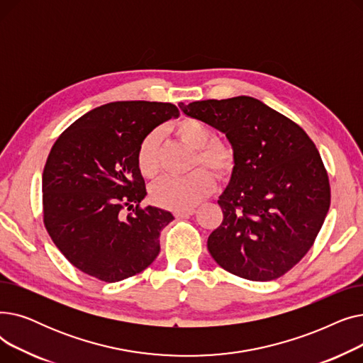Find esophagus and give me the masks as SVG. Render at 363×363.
Returning a JSON list of instances; mask_svg holds the SVG:
<instances>
[{
	"instance_id": "1",
	"label": "esophagus",
	"mask_w": 363,
	"mask_h": 363,
	"mask_svg": "<svg viewBox=\"0 0 363 363\" xmlns=\"http://www.w3.org/2000/svg\"><path fill=\"white\" fill-rule=\"evenodd\" d=\"M194 213H196L194 208H185V211H175V212H174V215H175L177 218H185V216H191V215H194Z\"/></svg>"
}]
</instances>
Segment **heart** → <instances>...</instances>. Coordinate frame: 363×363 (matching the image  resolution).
<instances>
[{
    "label": "heart",
    "mask_w": 363,
    "mask_h": 363,
    "mask_svg": "<svg viewBox=\"0 0 363 363\" xmlns=\"http://www.w3.org/2000/svg\"><path fill=\"white\" fill-rule=\"evenodd\" d=\"M175 135L189 148L194 150L191 166L203 164L215 175L223 178L231 174L234 167L233 148L223 141L213 140V130L199 119H182L174 128ZM159 145L160 133L151 130L143 138L137 151V166L144 178H155L159 172ZM213 177L206 169H196L185 177H164L152 184L150 197L152 203L185 211L200 203L213 191Z\"/></svg>",
    "instance_id": "b5f03b06"
}]
</instances>
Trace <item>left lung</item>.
<instances>
[{
  "label": "left lung",
  "mask_w": 363,
  "mask_h": 363,
  "mask_svg": "<svg viewBox=\"0 0 363 363\" xmlns=\"http://www.w3.org/2000/svg\"><path fill=\"white\" fill-rule=\"evenodd\" d=\"M185 116L225 133L234 152L207 249L225 271L271 281L306 255L330 208L327 170L297 123L247 95L179 104Z\"/></svg>",
  "instance_id": "8db88e82"
}]
</instances>
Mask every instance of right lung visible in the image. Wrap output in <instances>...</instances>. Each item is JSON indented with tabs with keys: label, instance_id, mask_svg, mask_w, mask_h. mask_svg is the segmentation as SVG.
Here are the masks:
<instances>
[{
	"label": "right lung",
	"instance_id": "right-lung-1",
	"mask_svg": "<svg viewBox=\"0 0 363 363\" xmlns=\"http://www.w3.org/2000/svg\"><path fill=\"white\" fill-rule=\"evenodd\" d=\"M178 116L170 103L114 101L85 113L57 138L43 174L44 223L74 268L116 282L155 262L174 215L140 207L147 191L137 151L147 133ZM125 206L134 213L123 217Z\"/></svg>",
	"mask_w": 363,
	"mask_h": 363
}]
</instances>
